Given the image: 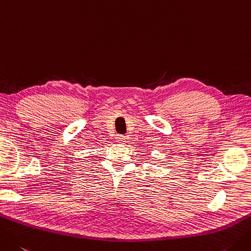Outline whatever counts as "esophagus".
<instances>
[{
  "instance_id": "esophagus-1",
  "label": "esophagus",
  "mask_w": 251,
  "mask_h": 251,
  "mask_svg": "<svg viewBox=\"0 0 251 251\" xmlns=\"http://www.w3.org/2000/svg\"><path fill=\"white\" fill-rule=\"evenodd\" d=\"M116 139L119 142H124L126 140V136L125 135H117Z\"/></svg>"
}]
</instances>
